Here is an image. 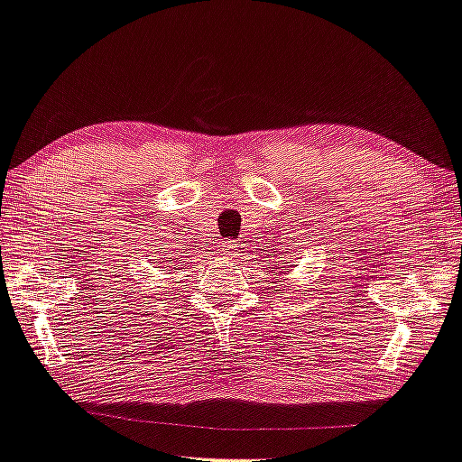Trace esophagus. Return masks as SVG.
I'll use <instances>...</instances> for the list:
<instances>
[{
	"instance_id": "obj_1",
	"label": "esophagus",
	"mask_w": 462,
	"mask_h": 462,
	"mask_svg": "<svg viewBox=\"0 0 462 462\" xmlns=\"http://www.w3.org/2000/svg\"><path fill=\"white\" fill-rule=\"evenodd\" d=\"M237 244L236 241H225V245H223V252L226 254V255H237Z\"/></svg>"
}]
</instances>
